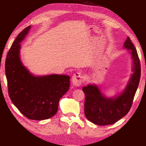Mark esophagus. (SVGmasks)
Here are the masks:
<instances>
[{"label":"esophagus","mask_w":146,"mask_h":146,"mask_svg":"<svg viewBox=\"0 0 146 146\" xmlns=\"http://www.w3.org/2000/svg\"><path fill=\"white\" fill-rule=\"evenodd\" d=\"M73 84L76 86H79L82 84L83 82V77L82 74L80 73H75L72 76V79H71Z\"/></svg>","instance_id":"1"}]
</instances>
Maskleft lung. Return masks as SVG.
Here are the masks:
<instances>
[{
    "mask_svg": "<svg viewBox=\"0 0 146 146\" xmlns=\"http://www.w3.org/2000/svg\"><path fill=\"white\" fill-rule=\"evenodd\" d=\"M133 59L131 76L123 92L115 98H106L96 85L88 84L82 88L85 93L84 113L86 118L99 125L113 124L124 117L131 108L136 91L139 84L141 68L134 44L128 36L123 44Z\"/></svg>",
    "mask_w": 146,
    "mask_h": 146,
    "instance_id": "obj_1",
    "label": "left lung"
}]
</instances>
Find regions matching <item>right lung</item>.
<instances>
[{
	"label": "right lung",
	"mask_w": 146,
	"mask_h": 146,
	"mask_svg": "<svg viewBox=\"0 0 146 146\" xmlns=\"http://www.w3.org/2000/svg\"><path fill=\"white\" fill-rule=\"evenodd\" d=\"M31 26L20 33L7 54L5 71L12 102L28 119L42 120L57 112L60 98L68 91L70 76L49 75L36 76L21 62V43Z\"/></svg>",
	"instance_id": "add662e5"
}]
</instances>
